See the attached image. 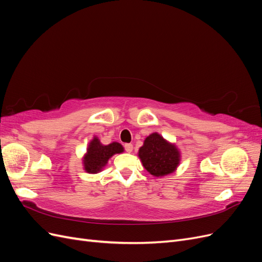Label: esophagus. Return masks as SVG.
Listing matches in <instances>:
<instances>
[{"instance_id":"esophagus-1","label":"esophagus","mask_w":262,"mask_h":262,"mask_svg":"<svg viewBox=\"0 0 262 262\" xmlns=\"http://www.w3.org/2000/svg\"><path fill=\"white\" fill-rule=\"evenodd\" d=\"M124 148H125V152L131 153L133 150V145L131 143H126V144H124Z\"/></svg>"}]
</instances>
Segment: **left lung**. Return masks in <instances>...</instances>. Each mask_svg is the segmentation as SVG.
I'll use <instances>...</instances> for the list:
<instances>
[{
  "label": "left lung",
  "instance_id": "obj_1",
  "mask_svg": "<svg viewBox=\"0 0 262 262\" xmlns=\"http://www.w3.org/2000/svg\"><path fill=\"white\" fill-rule=\"evenodd\" d=\"M139 157L143 167L155 177L169 175L180 163V152L176 145L156 132L144 140L143 146L139 149Z\"/></svg>",
  "mask_w": 262,
  "mask_h": 262
}]
</instances>
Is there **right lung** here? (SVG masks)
Instances as JSON below:
<instances>
[{
	"label": "right lung",
	"instance_id": "obj_1",
	"mask_svg": "<svg viewBox=\"0 0 262 262\" xmlns=\"http://www.w3.org/2000/svg\"><path fill=\"white\" fill-rule=\"evenodd\" d=\"M123 150V146L118 142H113L108 145H104L100 143L97 137H94L83 157L85 171L89 173H97L101 171V169L107 165L110 157L115 154H120Z\"/></svg>",
	"mask_w": 262,
	"mask_h": 262
}]
</instances>
